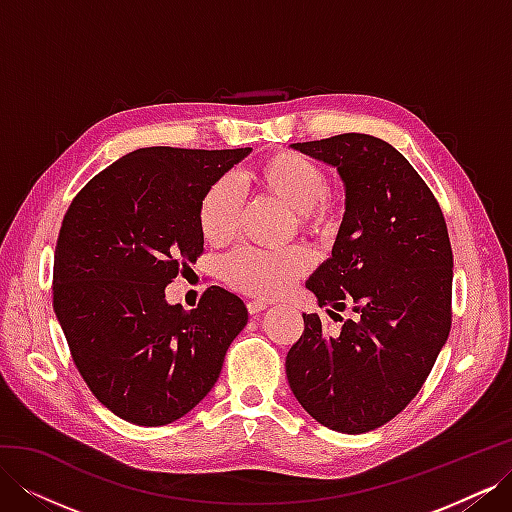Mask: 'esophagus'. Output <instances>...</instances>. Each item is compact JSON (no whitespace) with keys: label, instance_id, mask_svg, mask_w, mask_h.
<instances>
[{"label":"esophagus","instance_id":"1","mask_svg":"<svg viewBox=\"0 0 512 512\" xmlns=\"http://www.w3.org/2000/svg\"><path fill=\"white\" fill-rule=\"evenodd\" d=\"M269 305L265 301H250L247 303V312H250V316H258L260 312H265Z\"/></svg>","mask_w":512,"mask_h":512}]
</instances>
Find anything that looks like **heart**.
I'll list each match as a JSON object with an SVG mask.
<instances>
[{
    "label": "heart",
    "mask_w": 512,
    "mask_h": 512,
    "mask_svg": "<svg viewBox=\"0 0 512 512\" xmlns=\"http://www.w3.org/2000/svg\"><path fill=\"white\" fill-rule=\"evenodd\" d=\"M247 188L275 198L292 211L297 230L305 235H329L337 224V198L327 190L324 170L301 153L280 151L254 164L243 175ZM241 218V196L230 179L215 181L200 198L198 226L207 243L226 245L235 239ZM309 269V256L301 247L262 252L243 247L226 258L222 275L228 286L260 299L284 294Z\"/></svg>",
    "instance_id": "1"
}]
</instances>
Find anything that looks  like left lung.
Returning <instances> with one entry per match:
<instances>
[{
    "label": "left lung",
    "instance_id": "1",
    "mask_svg": "<svg viewBox=\"0 0 512 512\" xmlns=\"http://www.w3.org/2000/svg\"><path fill=\"white\" fill-rule=\"evenodd\" d=\"M292 147L344 181L331 258L305 286L331 318L346 309L356 318L331 337L318 314H303V335L286 356L288 384L320 425L365 433L410 404L446 344L451 239L436 196L382 138L348 132Z\"/></svg>",
    "mask_w": 512,
    "mask_h": 512
}]
</instances>
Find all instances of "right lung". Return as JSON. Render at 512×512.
Here are the masks:
<instances>
[{"label": "right lung", "mask_w": 512, "mask_h": 512, "mask_svg": "<svg viewBox=\"0 0 512 512\" xmlns=\"http://www.w3.org/2000/svg\"><path fill=\"white\" fill-rule=\"evenodd\" d=\"M252 149L145 147L119 158L74 196L59 228L53 309L72 361L102 406L134 425L188 414L213 389L247 324L220 286L196 309L164 288L203 254V194Z\"/></svg>", "instance_id": "obj_1"}]
</instances>
